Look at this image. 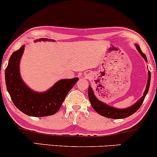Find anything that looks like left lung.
<instances>
[{
  "label": "left lung",
  "instance_id": "8db88e82",
  "mask_svg": "<svg viewBox=\"0 0 157 157\" xmlns=\"http://www.w3.org/2000/svg\"><path fill=\"white\" fill-rule=\"evenodd\" d=\"M136 49L138 50V52H140V55H142V57L145 59V60L146 61V62H147L146 56H145V54L142 53V52L141 51V48L139 46V45L136 44ZM150 82L151 72L148 71V80H147L146 89H145V92L143 94V96H142L136 103L134 104L133 105L130 106V107L127 108V109H117V108H113L112 106H110L109 105H107V104L104 103V102L100 101V100L97 98L96 96H95L94 94L93 89H91V86L89 87V92H88L89 93V101L91 102V105L93 107V109H94L97 113H100V115H102V116L111 119L126 118L136 112V111L140 109V106L142 105V102H143L144 100H145V97L147 94V91H148L149 86H150Z\"/></svg>",
  "mask_w": 157,
  "mask_h": 157
}]
</instances>
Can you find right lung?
<instances>
[{
    "mask_svg": "<svg viewBox=\"0 0 157 157\" xmlns=\"http://www.w3.org/2000/svg\"><path fill=\"white\" fill-rule=\"evenodd\" d=\"M40 40L51 41V40L41 38L39 40ZM24 47L25 46H22L13 52L9 60L5 71L7 91L16 108L28 116L42 117L55 114L60 109L68 91L79 80L78 77L59 80L45 92L32 91L24 83L20 75V60Z\"/></svg>",
    "mask_w": 157,
    "mask_h": 157,
    "instance_id": "right-lung-1",
    "label": "right lung"
}]
</instances>
